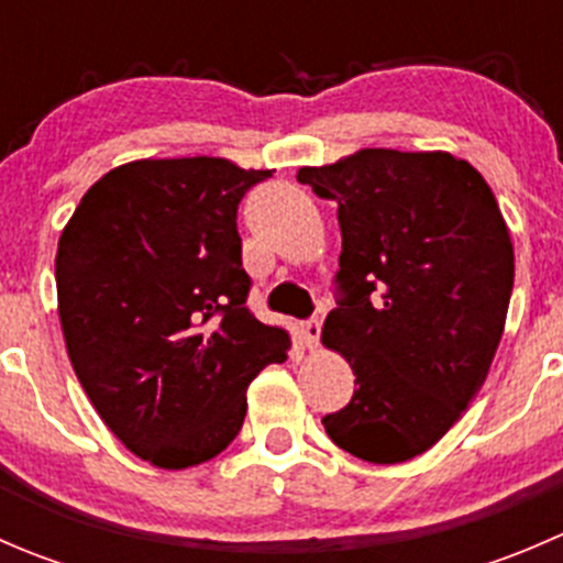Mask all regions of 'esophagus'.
Returning a JSON list of instances; mask_svg holds the SVG:
<instances>
[{
	"label": "esophagus",
	"instance_id": "34e87169",
	"mask_svg": "<svg viewBox=\"0 0 563 563\" xmlns=\"http://www.w3.org/2000/svg\"><path fill=\"white\" fill-rule=\"evenodd\" d=\"M302 334H305V343H308V349H316L318 340H321V318L318 316L308 318V321L302 323Z\"/></svg>",
	"mask_w": 563,
	"mask_h": 563
}]
</instances>
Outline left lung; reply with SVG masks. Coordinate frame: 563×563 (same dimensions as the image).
Segmentation results:
<instances>
[{
	"instance_id": "8db88e82",
	"label": "left lung",
	"mask_w": 563,
	"mask_h": 563,
	"mask_svg": "<svg viewBox=\"0 0 563 563\" xmlns=\"http://www.w3.org/2000/svg\"><path fill=\"white\" fill-rule=\"evenodd\" d=\"M338 201V308L323 343L356 391L323 430L367 463L428 452L485 384L507 321L515 253L496 196L450 152L362 150L299 168Z\"/></svg>"
}]
</instances>
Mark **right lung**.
Returning a JSON list of instances; mask_svg holds the SVG:
<instances>
[{"label": "right lung", "instance_id": "obj_1", "mask_svg": "<svg viewBox=\"0 0 563 563\" xmlns=\"http://www.w3.org/2000/svg\"><path fill=\"white\" fill-rule=\"evenodd\" d=\"M272 172L220 157L135 161L95 181L56 250L73 371L139 457L187 468L242 430L247 387L291 338L247 308L236 209Z\"/></svg>", "mask_w": 563, "mask_h": 563}]
</instances>
